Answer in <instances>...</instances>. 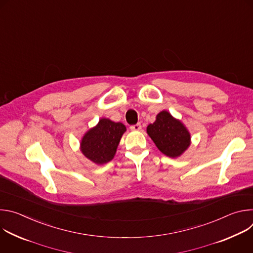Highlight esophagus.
<instances>
[{
	"label": "esophagus",
	"instance_id": "obj_1",
	"mask_svg": "<svg viewBox=\"0 0 253 253\" xmlns=\"http://www.w3.org/2000/svg\"><path fill=\"white\" fill-rule=\"evenodd\" d=\"M141 124L140 123H138V124H135V125H132L131 127H130V129L132 130V131H140L141 130Z\"/></svg>",
	"mask_w": 253,
	"mask_h": 253
}]
</instances>
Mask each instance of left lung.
<instances>
[{
  "label": "left lung",
  "mask_w": 253,
  "mask_h": 253,
  "mask_svg": "<svg viewBox=\"0 0 253 253\" xmlns=\"http://www.w3.org/2000/svg\"><path fill=\"white\" fill-rule=\"evenodd\" d=\"M147 134L156 147L170 158L181 156L191 144V135L186 126L166 110L158 113L155 122L147 126Z\"/></svg>",
  "instance_id": "1"
}]
</instances>
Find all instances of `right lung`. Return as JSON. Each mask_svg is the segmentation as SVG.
Segmentation results:
<instances>
[{
  "label": "right lung",
  "instance_id": "1",
  "mask_svg": "<svg viewBox=\"0 0 253 253\" xmlns=\"http://www.w3.org/2000/svg\"><path fill=\"white\" fill-rule=\"evenodd\" d=\"M126 127L121 122L101 118L98 124L90 128L82 137L80 150L82 154L97 165L111 161Z\"/></svg>",
  "mask_w": 253,
  "mask_h": 253
}]
</instances>
